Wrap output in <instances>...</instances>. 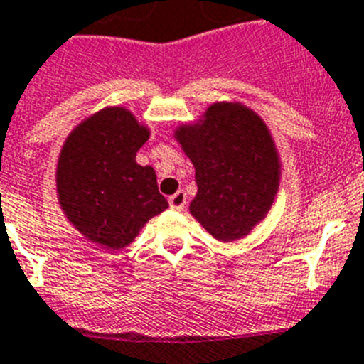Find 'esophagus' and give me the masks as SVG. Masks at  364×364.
<instances>
[{"mask_svg": "<svg viewBox=\"0 0 364 364\" xmlns=\"http://www.w3.org/2000/svg\"><path fill=\"white\" fill-rule=\"evenodd\" d=\"M168 205L172 210H183L186 205V194L183 190H178L174 196H170L168 198Z\"/></svg>", "mask_w": 364, "mask_h": 364, "instance_id": "obj_1", "label": "esophagus"}]
</instances>
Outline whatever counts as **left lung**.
Masks as SVG:
<instances>
[{
    "label": "left lung",
    "instance_id": "8db88e82",
    "mask_svg": "<svg viewBox=\"0 0 364 364\" xmlns=\"http://www.w3.org/2000/svg\"><path fill=\"white\" fill-rule=\"evenodd\" d=\"M176 139L196 168L190 214L219 241L247 235L279 188V158L263 119L243 105L214 103L201 123L179 127Z\"/></svg>",
    "mask_w": 364,
    "mask_h": 364
}]
</instances>
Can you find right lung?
<instances>
[{"instance_id": "right-lung-1", "label": "right lung", "mask_w": 364, "mask_h": 364, "mask_svg": "<svg viewBox=\"0 0 364 364\" xmlns=\"http://www.w3.org/2000/svg\"><path fill=\"white\" fill-rule=\"evenodd\" d=\"M149 136L132 112L110 107L77 125L61 149L55 172L60 205L68 221L100 247H127L150 218L168 208L152 166L136 163Z\"/></svg>"}]
</instances>
